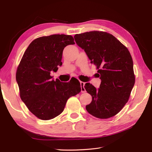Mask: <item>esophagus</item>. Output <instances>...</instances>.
Wrapping results in <instances>:
<instances>
[{"label": "esophagus", "mask_w": 152, "mask_h": 152, "mask_svg": "<svg viewBox=\"0 0 152 152\" xmlns=\"http://www.w3.org/2000/svg\"><path fill=\"white\" fill-rule=\"evenodd\" d=\"M80 86H81V92H82V93H85V92L86 91V89H85V88H84L85 82L80 81Z\"/></svg>", "instance_id": "1"}]
</instances>
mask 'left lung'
Listing matches in <instances>:
<instances>
[{
  "mask_svg": "<svg viewBox=\"0 0 152 152\" xmlns=\"http://www.w3.org/2000/svg\"><path fill=\"white\" fill-rule=\"evenodd\" d=\"M77 44L84 49L98 69L102 80L99 88L85 84L92 96L86 108L98 118H108L117 114L125 106L135 83L133 61L127 48L113 35L105 31H92L76 34Z\"/></svg>",
  "mask_w": 152,
  "mask_h": 152,
  "instance_id": "left-lung-1",
  "label": "left lung"
}]
</instances>
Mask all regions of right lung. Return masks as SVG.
I'll use <instances>...</instances> for the list:
<instances>
[{
	"label": "right lung",
	"instance_id": "obj_1",
	"mask_svg": "<svg viewBox=\"0 0 152 152\" xmlns=\"http://www.w3.org/2000/svg\"><path fill=\"white\" fill-rule=\"evenodd\" d=\"M71 44H75L71 35L40 37L30 44L18 66L16 79L20 98L41 120H50L61 114L68 98L81 91L77 79L61 82L53 80L50 75L62 65L63 50Z\"/></svg>",
	"mask_w": 152,
	"mask_h": 152
}]
</instances>
